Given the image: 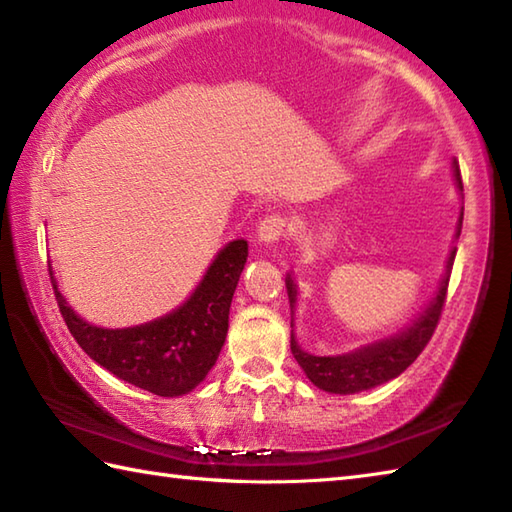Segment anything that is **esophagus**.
Segmentation results:
<instances>
[{
    "label": "esophagus",
    "mask_w": 512,
    "mask_h": 512,
    "mask_svg": "<svg viewBox=\"0 0 512 512\" xmlns=\"http://www.w3.org/2000/svg\"><path fill=\"white\" fill-rule=\"evenodd\" d=\"M284 233H286V217H281L277 213L266 215L257 226V242L264 246H273L279 242Z\"/></svg>",
    "instance_id": "1"
}]
</instances>
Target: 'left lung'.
I'll return each instance as SVG.
<instances>
[{
    "instance_id": "left-lung-1",
    "label": "left lung",
    "mask_w": 512,
    "mask_h": 512,
    "mask_svg": "<svg viewBox=\"0 0 512 512\" xmlns=\"http://www.w3.org/2000/svg\"><path fill=\"white\" fill-rule=\"evenodd\" d=\"M453 171V182L458 187V193L462 198V178H460V165L458 160L453 158L451 162ZM462 215L464 209H460L458 224H455V235L453 239L460 237L462 231ZM455 246H451L447 264H444V273L438 284V290L433 292L431 301L424 306V310L413 319L407 328L398 330L396 334L385 336V339L372 341L367 345L356 347L352 352L345 354H332V356H317L303 350L295 336V310H297V299H299V288L295 279L288 273L286 275V290L290 299V352L297 358L301 365L303 374L310 378L312 385L319 389L328 391V394H358V391L374 389L378 385L387 383V380L400 376L405 369L416 361L418 354L424 350V345L429 343L433 330H436L440 312L444 306V297H447V286H449V275L451 266L455 259Z\"/></svg>"
}]
</instances>
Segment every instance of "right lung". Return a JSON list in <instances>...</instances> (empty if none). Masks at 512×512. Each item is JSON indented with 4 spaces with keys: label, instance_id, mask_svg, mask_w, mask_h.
Returning a JSON list of instances; mask_svg holds the SVG:
<instances>
[{
    "label": "right lung",
    "instance_id": "right-lung-1",
    "mask_svg": "<svg viewBox=\"0 0 512 512\" xmlns=\"http://www.w3.org/2000/svg\"><path fill=\"white\" fill-rule=\"evenodd\" d=\"M246 257V239L228 242L187 301L132 328H101L85 321L61 295L52 266L50 281L65 325L92 361L129 385L176 398L198 387L222 352L228 310Z\"/></svg>",
    "mask_w": 512,
    "mask_h": 512
}]
</instances>
